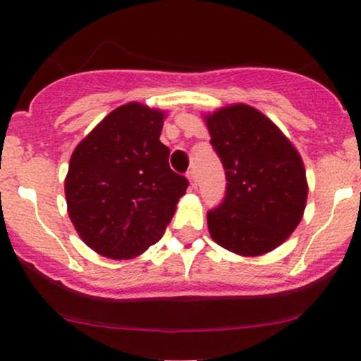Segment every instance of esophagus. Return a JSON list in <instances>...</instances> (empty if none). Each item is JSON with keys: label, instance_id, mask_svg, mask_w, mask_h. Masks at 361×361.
Segmentation results:
<instances>
[{"label": "esophagus", "instance_id": "34e87169", "mask_svg": "<svg viewBox=\"0 0 361 361\" xmlns=\"http://www.w3.org/2000/svg\"><path fill=\"white\" fill-rule=\"evenodd\" d=\"M186 178H188L190 186H192V188H197V175H195V169H190Z\"/></svg>", "mask_w": 361, "mask_h": 361}]
</instances>
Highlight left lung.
<instances>
[{
  "label": "left lung",
  "mask_w": 361,
  "mask_h": 361,
  "mask_svg": "<svg viewBox=\"0 0 361 361\" xmlns=\"http://www.w3.org/2000/svg\"><path fill=\"white\" fill-rule=\"evenodd\" d=\"M204 120L227 178L224 202L207 214L209 233L239 256L267 255L287 241L304 217V161L287 135L246 103L222 106Z\"/></svg>",
  "instance_id": "1"
}]
</instances>
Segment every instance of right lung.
Segmentation results:
<instances>
[{"instance_id":"1","label":"right lung","mask_w":361,"mask_h":361,"mask_svg":"<svg viewBox=\"0 0 361 361\" xmlns=\"http://www.w3.org/2000/svg\"><path fill=\"white\" fill-rule=\"evenodd\" d=\"M164 118L166 111L126 103L73 151L64 180L69 219L105 258H135L159 241L186 192L159 140Z\"/></svg>"}]
</instances>
